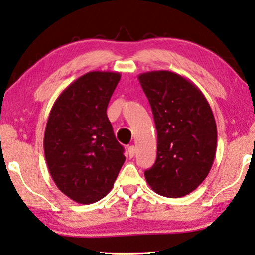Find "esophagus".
<instances>
[{"label":"esophagus","instance_id":"1","mask_svg":"<svg viewBox=\"0 0 255 255\" xmlns=\"http://www.w3.org/2000/svg\"><path fill=\"white\" fill-rule=\"evenodd\" d=\"M128 155H130V158H133L135 154V146H133V145L128 146Z\"/></svg>","mask_w":255,"mask_h":255}]
</instances>
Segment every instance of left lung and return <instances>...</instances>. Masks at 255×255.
<instances>
[{"mask_svg":"<svg viewBox=\"0 0 255 255\" xmlns=\"http://www.w3.org/2000/svg\"><path fill=\"white\" fill-rule=\"evenodd\" d=\"M151 104L158 133L156 160L145 179L161 196L179 198L205 180L217 148V127L203 93L169 71L138 75Z\"/></svg>","mask_w":255,"mask_h":255,"instance_id":"left-lung-1","label":"left lung"}]
</instances>
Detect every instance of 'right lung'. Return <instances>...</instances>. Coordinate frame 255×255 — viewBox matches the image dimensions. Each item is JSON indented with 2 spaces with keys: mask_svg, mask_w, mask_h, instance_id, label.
<instances>
[{
  "mask_svg": "<svg viewBox=\"0 0 255 255\" xmlns=\"http://www.w3.org/2000/svg\"><path fill=\"white\" fill-rule=\"evenodd\" d=\"M121 74L93 71L64 89L52 107L44 153L59 190L80 204H92L113 189L125 161L107 108Z\"/></svg>",
  "mask_w": 255,
  "mask_h": 255,
  "instance_id": "add662e5",
  "label": "right lung"
}]
</instances>
